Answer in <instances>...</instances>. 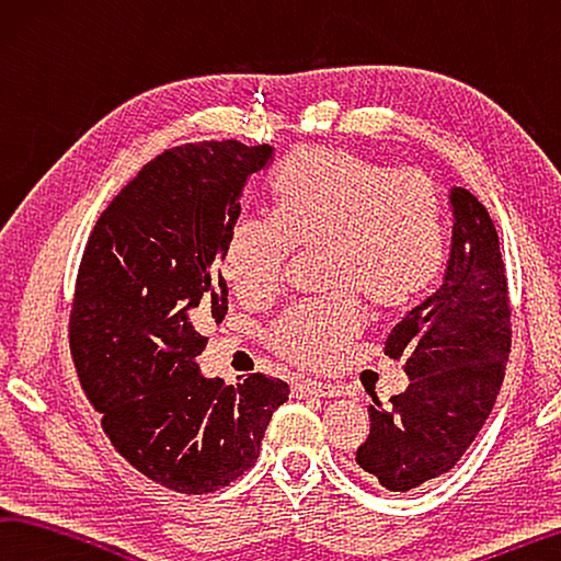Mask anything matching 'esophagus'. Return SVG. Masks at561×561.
Here are the masks:
<instances>
[{
	"label": "esophagus",
	"mask_w": 561,
	"mask_h": 561,
	"mask_svg": "<svg viewBox=\"0 0 561 561\" xmlns=\"http://www.w3.org/2000/svg\"><path fill=\"white\" fill-rule=\"evenodd\" d=\"M298 397H340V387H332L325 385V381H316V379H302L296 381V387H293Z\"/></svg>",
	"instance_id": "1"
}]
</instances>
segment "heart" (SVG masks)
<instances>
[{"label": "heart", "instance_id": "1", "mask_svg": "<svg viewBox=\"0 0 561 561\" xmlns=\"http://www.w3.org/2000/svg\"><path fill=\"white\" fill-rule=\"evenodd\" d=\"M273 214L241 216L221 253L236 296L265 302L280 290L293 249L322 245L328 298L273 322L268 345L296 365L325 369L365 325L358 293L381 310L407 308L436 280L446 253L444 194L414 167L345 147H298L271 182Z\"/></svg>", "mask_w": 561, "mask_h": 561}]
</instances>
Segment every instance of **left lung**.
Here are the masks:
<instances>
[{
	"label": "left lung",
	"instance_id": "obj_1",
	"mask_svg": "<svg viewBox=\"0 0 561 561\" xmlns=\"http://www.w3.org/2000/svg\"><path fill=\"white\" fill-rule=\"evenodd\" d=\"M454 241L444 283L389 332L385 355L409 375L404 394L369 407L357 466L391 493L448 473L473 444L503 385L513 318L495 224L468 190L450 192Z\"/></svg>",
	"mask_w": 561,
	"mask_h": 561
}]
</instances>
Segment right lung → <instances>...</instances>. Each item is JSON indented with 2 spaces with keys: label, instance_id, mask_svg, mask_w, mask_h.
I'll use <instances>...</instances> for the list:
<instances>
[{
  "label": "right lung",
  "instance_id": "1",
  "mask_svg": "<svg viewBox=\"0 0 561 561\" xmlns=\"http://www.w3.org/2000/svg\"><path fill=\"white\" fill-rule=\"evenodd\" d=\"M268 145L204 140L147 162L95 221L78 265L68 347L117 454L154 483L214 493L249 470L286 381L204 379L199 332L226 316L219 271Z\"/></svg>",
  "mask_w": 561,
  "mask_h": 561
}]
</instances>
